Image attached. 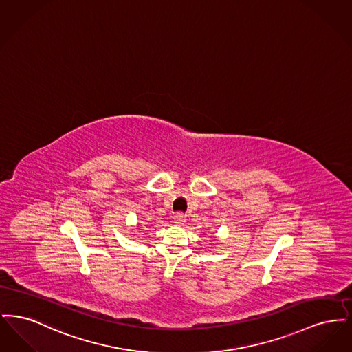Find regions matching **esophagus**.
<instances>
[{"mask_svg": "<svg viewBox=\"0 0 352 352\" xmlns=\"http://www.w3.org/2000/svg\"><path fill=\"white\" fill-rule=\"evenodd\" d=\"M173 219H174V223L177 226H184V223H186V217H184V214H175Z\"/></svg>", "mask_w": 352, "mask_h": 352, "instance_id": "1", "label": "esophagus"}]
</instances>
